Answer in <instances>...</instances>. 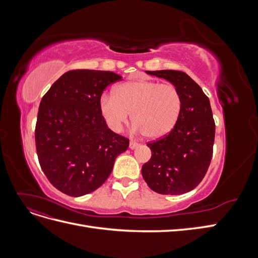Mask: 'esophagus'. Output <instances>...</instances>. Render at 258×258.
I'll return each mask as SVG.
<instances>
[{"label":"esophagus","instance_id":"esophagus-1","mask_svg":"<svg viewBox=\"0 0 258 258\" xmlns=\"http://www.w3.org/2000/svg\"><path fill=\"white\" fill-rule=\"evenodd\" d=\"M138 145H139V143H137L136 141H132V140H131L130 143H129V147L131 148V150H134V148H136Z\"/></svg>","mask_w":258,"mask_h":258}]
</instances>
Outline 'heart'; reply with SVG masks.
Returning <instances> with one entry per match:
<instances>
[{
	"label": "heart",
	"mask_w": 258,
	"mask_h": 258,
	"mask_svg": "<svg viewBox=\"0 0 258 258\" xmlns=\"http://www.w3.org/2000/svg\"><path fill=\"white\" fill-rule=\"evenodd\" d=\"M100 112L114 131H119L131 114V121L150 139L168 135L182 112V96L176 86L138 80L116 86L113 97L100 98Z\"/></svg>",
	"instance_id": "obj_1"
}]
</instances>
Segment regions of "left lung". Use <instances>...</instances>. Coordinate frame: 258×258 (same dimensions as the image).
<instances>
[{
    "mask_svg": "<svg viewBox=\"0 0 258 258\" xmlns=\"http://www.w3.org/2000/svg\"><path fill=\"white\" fill-rule=\"evenodd\" d=\"M146 73L172 83L182 96V112L168 135L147 142L152 157L142 175L154 191L182 195L205 177L213 156L215 122L210 100L200 86L182 71L161 70Z\"/></svg>",
    "mask_w": 258,
    "mask_h": 258,
    "instance_id": "1",
    "label": "left lung"
}]
</instances>
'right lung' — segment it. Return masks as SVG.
I'll use <instances>...</instances> for the list:
<instances>
[{"instance_id":"obj_1","label":"right lung","mask_w":258,"mask_h":258,"mask_svg":"<svg viewBox=\"0 0 258 258\" xmlns=\"http://www.w3.org/2000/svg\"><path fill=\"white\" fill-rule=\"evenodd\" d=\"M121 76L110 71L72 70L45 93L37 113L38 162L53 187L71 197L92 192L111 174L129 139L107 127L100 98Z\"/></svg>"}]
</instances>
